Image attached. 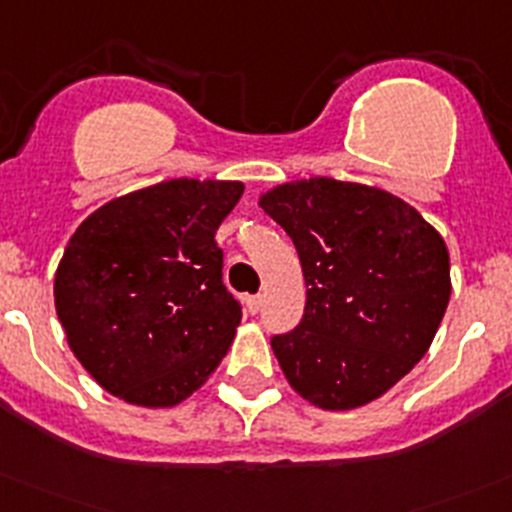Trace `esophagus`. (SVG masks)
<instances>
[{"mask_svg": "<svg viewBox=\"0 0 512 512\" xmlns=\"http://www.w3.org/2000/svg\"><path fill=\"white\" fill-rule=\"evenodd\" d=\"M243 306L248 314H259L261 311V296H243Z\"/></svg>", "mask_w": 512, "mask_h": 512, "instance_id": "esophagus-1", "label": "esophagus"}]
</instances>
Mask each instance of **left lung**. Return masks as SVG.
<instances>
[{
	"label": "left lung",
	"instance_id": "obj_1",
	"mask_svg": "<svg viewBox=\"0 0 512 512\" xmlns=\"http://www.w3.org/2000/svg\"><path fill=\"white\" fill-rule=\"evenodd\" d=\"M259 206L291 236L304 319L271 339L291 389L321 410L369 405L427 354L450 301L432 223L382 188L326 175L269 188Z\"/></svg>",
	"mask_w": 512,
	"mask_h": 512
}]
</instances>
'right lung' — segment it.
<instances>
[{"label": "right lung", "instance_id": "right-lung-1", "mask_svg": "<svg viewBox=\"0 0 512 512\" xmlns=\"http://www.w3.org/2000/svg\"><path fill=\"white\" fill-rule=\"evenodd\" d=\"M241 193V180H163L107 201L72 233L55 309L105 392L163 410L216 372L241 324L216 231Z\"/></svg>", "mask_w": 512, "mask_h": 512}]
</instances>
